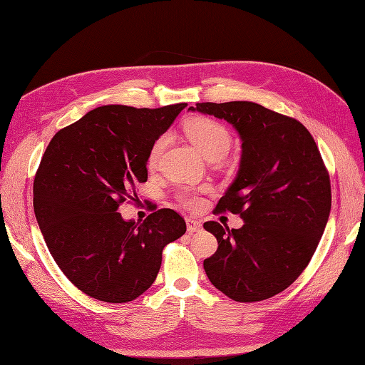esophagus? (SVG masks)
Listing matches in <instances>:
<instances>
[{
	"mask_svg": "<svg viewBox=\"0 0 365 365\" xmlns=\"http://www.w3.org/2000/svg\"><path fill=\"white\" fill-rule=\"evenodd\" d=\"M185 224H187V231H189V233H200V231H202V224L200 222V220H196L193 217H187Z\"/></svg>",
	"mask_w": 365,
	"mask_h": 365,
	"instance_id": "1",
	"label": "esophagus"
}]
</instances>
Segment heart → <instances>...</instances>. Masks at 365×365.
<instances>
[{
    "instance_id": "1",
    "label": "heart",
    "mask_w": 365,
    "mask_h": 365,
    "mask_svg": "<svg viewBox=\"0 0 365 365\" xmlns=\"http://www.w3.org/2000/svg\"><path fill=\"white\" fill-rule=\"evenodd\" d=\"M185 134L189 140L196 146L207 160H219L227 155V152L231 146V134L230 130L216 120L212 118H195L189 125L185 126ZM164 141L158 140L153 145L149 153V164H155L158 160ZM178 200L182 205L189 208H196L201 205L200 192L185 190L180 193Z\"/></svg>"
}]
</instances>
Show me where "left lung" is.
Returning <instances> with one entry per match:
<instances>
[{
    "label": "left lung",
    "instance_id": "1",
    "mask_svg": "<svg viewBox=\"0 0 365 365\" xmlns=\"http://www.w3.org/2000/svg\"><path fill=\"white\" fill-rule=\"evenodd\" d=\"M189 111L224 118L242 140L237 175L216 210L239 213L244 225L204 224L219 244L204 260L207 277L235 302L267 300L303 272L327 224L330 180L315 140L298 120L252 102Z\"/></svg>",
    "mask_w": 365,
    "mask_h": 365
}]
</instances>
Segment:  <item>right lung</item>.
Here are the masks:
<instances>
[{
	"mask_svg": "<svg viewBox=\"0 0 365 365\" xmlns=\"http://www.w3.org/2000/svg\"><path fill=\"white\" fill-rule=\"evenodd\" d=\"M185 106H98L61 129L43 153L33 182L38 225L61 271L96 300L128 303L146 292L163 248L185 233L170 208L141 224L118 213L128 197L138 201L155 140Z\"/></svg>",
	"mask_w": 365,
	"mask_h": 365,
	"instance_id": "add662e5",
	"label": "right lung"
}]
</instances>
